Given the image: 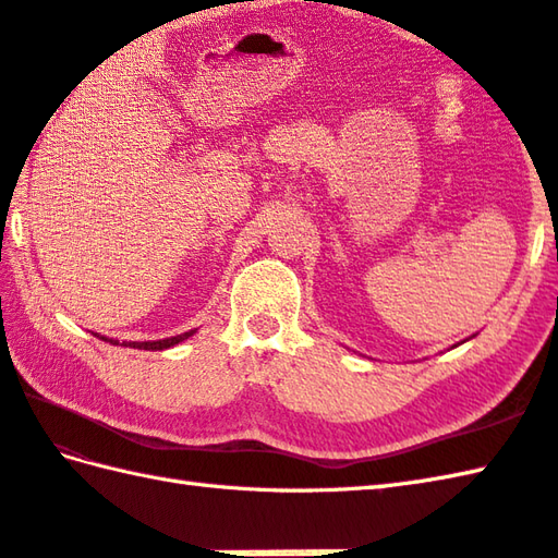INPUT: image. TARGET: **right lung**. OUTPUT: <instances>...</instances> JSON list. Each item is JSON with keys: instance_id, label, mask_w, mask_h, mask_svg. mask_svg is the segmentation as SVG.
<instances>
[{"instance_id": "obj_1", "label": "right lung", "mask_w": 558, "mask_h": 558, "mask_svg": "<svg viewBox=\"0 0 558 558\" xmlns=\"http://www.w3.org/2000/svg\"><path fill=\"white\" fill-rule=\"evenodd\" d=\"M196 333V330H189V333H182V336H174V338H165V340H146V342H122L124 348H134V350H168V348H172V345H180L182 340H186V338H192ZM100 340H108V342H112V345H120V342L117 340H110V338H105V336H98Z\"/></svg>"}]
</instances>
